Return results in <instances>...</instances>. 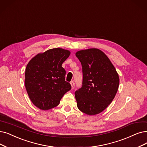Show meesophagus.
Here are the masks:
<instances>
[{
  "label": "esophagus",
  "mask_w": 147,
  "mask_h": 147,
  "mask_svg": "<svg viewBox=\"0 0 147 147\" xmlns=\"http://www.w3.org/2000/svg\"><path fill=\"white\" fill-rule=\"evenodd\" d=\"M70 84H71L72 89H74V87H75V83H74V81H71V82H70Z\"/></svg>",
  "instance_id": "34e87169"
}]
</instances>
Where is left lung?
I'll return each mask as SVG.
<instances>
[{"instance_id": "8db88e82", "label": "left lung", "mask_w": 147, "mask_h": 147, "mask_svg": "<svg viewBox=\"0 0 147 147\" xmlns=\"http://www.w3.org/2000/svg\"><path fill=\"white\" fill-rule=\"evenodd\" d=\"M83 69L82 87L75 92L78 109L88 115L102 112L113 101L119 85V75L109 58L96 48L75 54Z\"/></svg>"}]
</instances>
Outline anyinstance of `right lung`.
I'll list each match as a JSON object with an SVG mask.
<instances>
[{"mask_svg":"<svg viewBox=\"0 0 147 147\" xmlns=\"http://www.w3.org/2000/svg\"><path fill=\"white\" fill-rule=\"evenodd\" d=\"M70 54L69 51L54 48L38 54L30 60L25 70V87L32 102L41 110L54 108L71 89L65 81L63 63Z\"/></svg>","mask_w":147,"mask_h":147,"instance_id":"add662e5","label":"right lung"}]
</instances>
